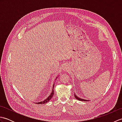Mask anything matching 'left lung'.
<instances>
[{
	"instance_id": "left-lung-1",
	"label": "left lung",
	"mask_w": 122,
	"mask_h": 122,
	"mask_svg": "<svg viewBox=\"0 0 122 122\" xmlns=\"http://www.w3.org/2000/svg\"><path fill=\"white\" fill-rule=\"evenodd\" d=\"M74 97H76L77 100H78L79 101H89V100H84V99H82V98H80L77 97V95L74 94Z\"/></svg>"
}]
</instances>
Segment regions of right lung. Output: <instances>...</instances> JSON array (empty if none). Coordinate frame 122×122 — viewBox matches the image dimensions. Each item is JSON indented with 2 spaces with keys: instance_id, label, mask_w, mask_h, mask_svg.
<instances>
[{
  "instance_id": "right-lung-1",
  "label": "right lung",
  "mask_w": 122,
  "mask_h": 122,
  "mask_svg": "<svg viewBox=\"0 0 122 122\" xmlns=\"http://www.w3.org/2000/svg\"><path fill=\"white\" fill-rule=\"evenodd\" d=\"M54 84H53V89H52V92H51V94L49 96V97H48V98H46V99L45 100H44L43 101H42V102H38V103H37L38 104H45V103H46L48 102L49 101H50V100L51 99L52 97H53V94H54V90H53V87H54Z\"/></svg>"
}]
</instances>
